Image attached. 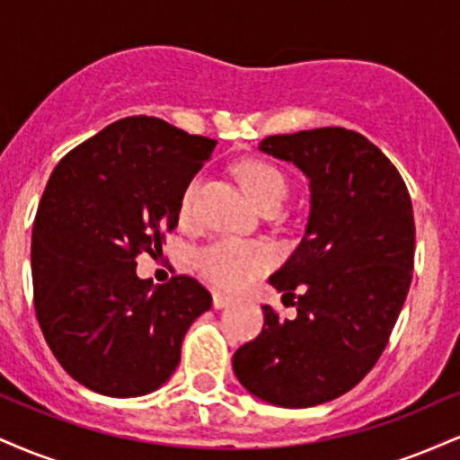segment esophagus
Here are the masks:
<instances>
[{
	"instance_id": "1",
	"label": "esophagus",
	"mask_w": 460,
	"mask_h": 460,
	"mask_svg": "<svg viewBox=\"0 0 460 460\" xmlns=\"http://www.w3.org/2000/svg\"><path fill=\"white\" fill-rule=\"evenodd\" d=\"M229 303H231V296H226V294H220V292L214 294V307L216 309H225Z\"/></svg>"
}]
</instances>
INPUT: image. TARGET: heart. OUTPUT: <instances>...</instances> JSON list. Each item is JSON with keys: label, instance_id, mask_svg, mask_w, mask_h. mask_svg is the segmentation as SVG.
<instances>
[{"label": "heart", "instance_id": "1", "mask_svg": "<svg viewBox=\"0 0 460 460\" xmlns=\"http://www.w3.org/2000/svg\"><path fill=\"white\" fill-rule=\"evenodd\" d=\"M240 177L257 205L266 209H281L288 199L289 183L281 168L270 162L248 160L240 164ZM200 190V177H192L183 188L179 199V216L181 220H192L197 214V199ZM277 251L266 242L237 240V237H218L209 244L200 246L194 255L197 270L216 288L234 292L246 288L263 272H268L277 263Z\"/></svg>", "mask_w": 460, "mask_h": 460}]
</instances>
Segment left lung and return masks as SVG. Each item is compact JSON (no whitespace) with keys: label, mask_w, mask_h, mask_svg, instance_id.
<instances>
[{"label":"left lung","mask_w":460,"mask_h":460,"mask_svg":"<svg viewBox=\"0 0 460 460\" xmlns=\"http://www.w3.org/2000/svg\"><path fill=\"white\" fill-rule=\"evenodd\" d=\"M260 149L309 177L311 214L270 277L298 315L263 305V329L237 348L234 372L257 398L305 409L350 392L383 355L413 279V205L398 168L352 129L268 136Z\"/></svg>","instance_id":"8db88e82"}]
</instances>
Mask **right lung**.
I'll list each match as a JSON object with an SVG mask.
<instances>
[{
  "label": "right lung",
  "instance_id": "1",
  "mask_svg": "<svg viewBox=\"0 0 460 460\" xmlns=\"http://www.w3.org/2000/svg\"><path fill=\"white\" fill-rule=\"evenodd\" d=\"M218 142L155 116H128L68 151L51 172L31 231L34 309L62 367L93 392L129 398L171 378L186 331L212 307L188 274L136 277L162 251L179 199Z\"/></svg>",
  "mask_w": 460,
  "mask_h": 460
}]
</instances>
